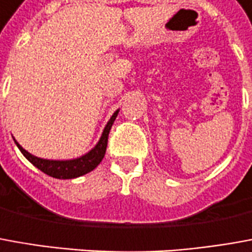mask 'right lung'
I'll return each mask as SVG.
<instances>
[{
  "instance_id": "1",
  "label": "right lung",
  "mask_w": 252,
  "mask_h": 252,
  "mask_svg": "<svg viewBox=\"0 0 252 252\" xmlns=\"http://www.w3.org/2000/svg\"><path fill=\"white\" fill-rule=\"evenodd\" d=\"M117 113H116L110 117V120L105 126L103 129V133H102L99 142L96 143V146L91 151H89L86 156L80 157V158H76V159H68V161H52V159H43V158H38V157L30 154L28 151H26L23 149L20 144L16 142L19 150L22 151L23 156L27 158L30 162L32 163L34 166H36L38 169H40L43 173L52 176V177H56V179H75V177H79V176H83L86 173H89L91 170L99 165V162L102 161V158L105 157V153H106V146H108V136L109 132H110V128L113 126L114 120L117 117Z\"/></svg>"
}]
</instances>
